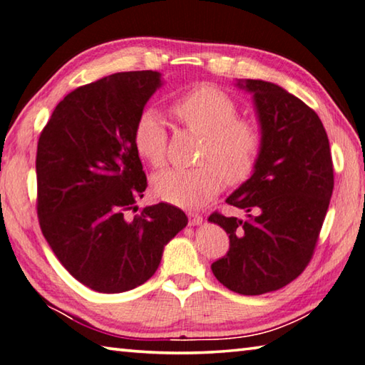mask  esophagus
<instances>
[{"label":"esophagus","instance_id":"34e87169","mask_svg":"<svg viewBox=\"0 0 365 365\" xmlns=\"http://www.w3.org/2000/svg\"><path fill=\"white\" fill-rule=\"evenodd\" d=\"M188 218H190V225H193V227H195V225L202 223V215L196 214V212H190Z\"/></svg>","mask_w":365,"mask_h":365}]
</instances>
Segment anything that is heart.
<instances>
[{
  "mask_svg": "<svg viewBox=\"0 0 365 365\" xmlns=\"http://www.w3.org/2000/svg\"><path fill=\"white\" fill-rule=\"evenodd\" d=\"M174 113L187 125L204 135L200 151L202 165L195 169H165L151 180L160 200L195 207L210 201L225 187L246 182L255 170L263 148V130L257 119L237 116V103L214 84H200L180 96ZM137 153L153 168H161L168 150V130L156 110L147 108L134 125Z\"/></svg>",
  "mask_w": 365,
  "mask_h": 365,
  "instance_id": "b5f03b06",
  "label": "heart"
}]
</instances>
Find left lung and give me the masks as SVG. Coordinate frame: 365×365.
I'll return each instance as SVG.
<instances>
[{
	"instance_id": "left-lung-1",
	"label": "left lung",
	"mask_w": 365,
	"mask_h": 365,
	"mask_svg": "<svg viewBox=\"0 0 365 365\" xmlns=\"http://www.w3.org/2000/svg\"><path fill=\"white\" fill-rule=\"evenodd\" d=\"M240 88L254 94L263 148L257 168L227 202L247 220L212 212L230 235L227 255L212 263L225 287L262 295L297 279L313 258L334 191V164L319 116L286 89L262 79Z\"/></svg>"
}]
</instances>
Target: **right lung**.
<instances>
[{
  "mask_svg": "<svg viewBox=\"0 0 365 365\" xmlns=\"http://www.w3.org/2000/svg\"><path fill=\"white\" fill-rule=\"evenodd\" d=\"M161 86L158 71L115 73L71 91L39 135L36 210L43 236L84 286L119 294L147 282L187 227L168 202L137 212L147 188L134 125Z\"/></svg>",
  "mask_w": 365,
  "mask_h": 365,
  "instance_id": "add662e5",
  "label": "right lung"
}]
</instances>
